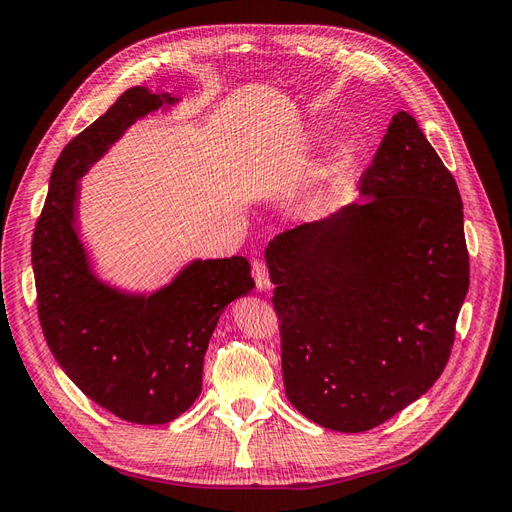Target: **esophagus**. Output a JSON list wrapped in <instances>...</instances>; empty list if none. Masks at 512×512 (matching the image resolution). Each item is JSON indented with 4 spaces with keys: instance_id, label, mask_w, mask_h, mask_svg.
Masks as SVG:
<instances>
[{
    "instance_id": "1",
    "label": "esophagus",
    "mask_w": 512,
    "mask_h": 512,
    "mask_svg": "<svg viewBox=\"0 0 512 512\" xmlns=\"http://www.w3.org/2000/svg\"><path fill=\"white\" fill-rule=\"evenodd\" d=\"M252 273L256 280V288L258 290H269L271 288V280H269V269L262 260H254L252 262Z\"/></svg>"
}]
</instances>
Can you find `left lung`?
<instances>
[{
	"label": "left lung",
	"instance_id": "left-lung-1",
	"mask_svg": "<svg viewBox=\"0 0 512 512\" xmlns=\"http://www.w3.org/2000/svg\"><path fill=\"white\" fill-rule=\"evenodd\" d=\"M361 200L265 250L290 404L344 433L425 395L470 286L457 183L412 115H393Z\"/></svg>",
	"mask_w": 512,
	"mask_h": 512
}]
</instances>
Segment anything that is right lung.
I'll return each instance as SVG.
<instances>
[{
	"instance_id": "1",
	"label": "right lung",
	"mask_w": 512,
	"mask_h": 512,
	"mask_svg": "<svg viewBox=\"0 0 512 512\" xmlns=\"http://www.w3.org/2000/svg\"><path fill=\"white\" fill-rule=\"evenodd\" d=\"M168 94L130 87L61 151L32 241L38 318L55 361L123 421L162 425L203 389V361L222 312L254 288L243 256L194 260L168 286L130 294L100 282L76 232L79 179Z\"/></svg>"
}]
</instances>
